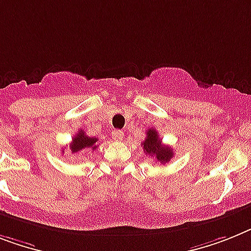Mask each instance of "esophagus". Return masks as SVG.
Returning a JSON list of instances; mask_svg holds the SVG:
<instances>
[{
	"mask_svg": "<svg viewBox=\"0 0 251 251\" xmlns=\"http://www.w3.org/2000/svg\"><path fill=\"white\" fill-rule=\"evenodd\" d=\"M123 136H124V133L119 129L114 130V132H113V138L115 141H122V140H123Z\"/></svg>",
	"mask_w": 251,
	"mask_h": 251,
	"instance_id": "esophagus-1",
	"label": "esophagus"
}]
</instances>
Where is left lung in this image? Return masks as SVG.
<instances>
[{
  "mask_svg": "<svg viewBox=\"0 0 251 251\" xmlns=\"http://www.w3.org/2000/svg\"><path fill=\"white\" fill-rule=\"evenodd\" d=\"M142 148L146 155L154 156L158 163L160 164H165L168 161L173 158V151L171 148L164 146L161 144V140L159 138L158 132L155 129H149L146 133V138L142 142Z\"/></svg>",
  "mask_w": 251,
  "mask_h": 251,
  "instance_id": "8db88e82",
  "label": "left lung"
}]
</instances>
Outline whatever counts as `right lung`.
I'll use <instances>...</instances> for the list:
<instances>
[{
  "instance_id": "add662e5",
  "label": "right lung",
  "mask_w": 251,
  "mask_h": 251,
  "mask_svg": "<svg viewBox=\"0 0 251 251\" xmlns=\"http://www.w3.org/2000/svg\"><path fill=\"white\" fill-rule=\"evenodd\" d=\"M96 142H97V138L87 136V134L84 133V130L80 129L79 132H78V133L73 137L69 148H70V151H72L73 154H78L79 151L86 150V149H91V150L97 149Z\"/></svg>"
}]
</instances>
